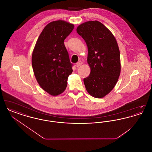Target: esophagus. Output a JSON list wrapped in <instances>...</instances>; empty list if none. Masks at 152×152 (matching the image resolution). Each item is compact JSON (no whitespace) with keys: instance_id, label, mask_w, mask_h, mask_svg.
<instances>
[{"instance_id":"obj_1","label":"esophagus","mask_w":152,"mask_h":152,"mask_svg":"<svg viewBox=\"0 0 152 152\" xmlns=\"http://www.w3.org/2000/svg\"><path fill=\"white\" fill-rule=\"evenodd\" d=\"M83 64V62L82 61H80L79 62H77V63H76V66L77 67H78V66H80V65H81Z\"/></svg>"}]
</instances>
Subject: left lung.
<instances>
[{"label": "left lung", "instance_id": "left-lung-1", "mask_svg": "<svg viewBox=\"0 0 152 152\" xmlns=\"http://www.w3.org/2000/svg\"><path fill=\"white\" fill-rule=\"evenodd\" d=\"M76 31L88 50L87 61L91 73L84 79L85 87L92 96L102 98L113 89L120 75V54L116 39L97 20L81 24Z\"/></svg>", "mask_w": 152, "mask_h": 152}]
</instances>
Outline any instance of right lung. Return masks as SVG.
Instances as JSON below:
<instances>
[{"label": "right lung", "mask_w": 152, "mask_h": 152, "mask_svg": "<svg viewBox=\"0 0 152 152\" xmlns=\"http://www.w3.org/2000/svg\"><path fill=\"white\" fill-rule=\"evenodd\" d=\"M74 25L64 20L48 24L36 42L32 55V65L40 87L52 96L62 94L72 73V64L64 45V40Z\"/></svg>", "instance_id": "right-lung-1"}]
</instances>
